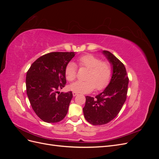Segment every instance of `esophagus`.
<instances>
[{"label": "esophagus", "instance_id": "esophagus-1", "mask_svg": "<svg viewBox=\"0 0 159 159\" xmlns=\"http://www.w3.org/2000/svg\"><path fill=\"white\" fill-rule=\"evenodd\" d=\"M73 93V95H74V96H76L78 94L77 92H75V91H73V93Z\"/></svg>", "mask_w": 159, "mask_h": 159}]
</instances>
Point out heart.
Masks as SVG:
<instances>
[{
	"label": "heart",
	"mask_w": 159,
	"mask_h": 159,
	"mask_svg": "<svg viewBox=\"0 0 159 159\" xmlns=\"http://www.w3.org/2000/svg\"><path fill=\"white\" fill-rule=\"evenodd\" d=\"M80 68H88L85 81H77L71 84L69 88L77 93H89L95 88L102 90L108 85L112 75V68L108 61H102L99 57L93 54L80 56L78 60ZM77 75V67L70 62L65 68V76L69 81H74Z\"/></svg>",
	"instance_id": "obj_1"
}]
</instances>
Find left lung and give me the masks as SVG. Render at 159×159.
Masks as SVG:
<instances>
[{
  "mask_svg": "<svg viewBox=\"0 0 159 159\" xmlns=\"http://www.w3.org/2000/svg\"><path fill=\"white\" fill-rule=\"evenodd\" d=\"M103 54L112 66L113 74L109 85L93 98L86 96L83 108L85 119L93 125L107 124L117 116L127 99L129 78L124 64L113 54Z\"/></svg>",
  "mask_w": 159,
  "mask_h": 159,
  "instance_id": "1",
  "label": "left lung"
}]
</instances>
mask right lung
<instances>
[{
	"label": "right lung",
	"instance_id": "add662e5",
	"mask_svg": "<svg viewBox=\"0 0 159 159\" xmlns=\"http://www.w3.org/2000/svg\"><path fill=\"white\" fill-rule=\"evenodd\" d=\"M74 56L75 52H50L38 58L27 71L28 99L34 111L44 122H59L68 113L72 92L58 90L65 87V68Z\"/></svg>",
	"mask_w": 159,
	"mask_h": 159
}]
</instances>
